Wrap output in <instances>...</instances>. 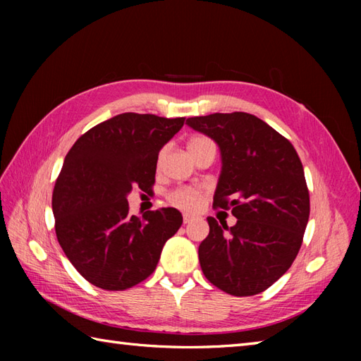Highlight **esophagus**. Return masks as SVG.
Returning <instances> with one entry per match:
<instances>
[{
	"mask_svg": "<svg viewBox=\"0 0 361 361\" xmlns=\"http://www.w3.org/2000/svg\"><path fill=\"white\" fill-rule=\"evenodd\" d=\"M192 220H194V217H190V216H185V217H183V224H185V225H189L190 221H192Z\"/></svg>",
	"mask_w": 361,
	"mask_h": 361,
	"instance_id": "obj_1",
	"label": "esophagus"
}]
</instances>
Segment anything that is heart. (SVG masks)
I'll return each mask as SVG.
<instances>
[{
  "instance_id": "obj_1",
  "label": "heart",
  "mask_w": 361,
  "mask_h": 361,
  "mask_svg": "<svg viewBox=\"0 0 361 361\" xmlns=\"http://www.w3.org/2000/svg\"><path fill=\"white\" fill-rule=\"evenodd\" d=\"M202 141H206L204 137H194V140L189 141V145L202 142ZM167 202L176 209L192 212L198 208V206H200L202 197H200V192L192 188H178L167 194Z\"/></svg>"
}]
</instances>
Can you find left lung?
Segmentation results:
<instances>
[{
    "label": "left lung",
    "mask_w": 361,
    "mask_h": 361,
    "mask_svg": "<svg viewBox=\"0 0 361 361\" xmlns=\"http://www.w3.org/2000/svg\"><path fill=\"white\" fill-rule=\"evenodd\" d=\"M220 149L214 206L233 208L231 228L208 217L198 247L203 274L234 296L267 290L293 264L309 221L310 200L293 145L255 114L214 113L186 119Z\"/></svg>",
    "instance_id": "obj_1"
}]
</instances>
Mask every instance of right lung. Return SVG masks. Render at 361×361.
<instances>
[{"mask_svg": "<svg viewBox=\"0 0 361 361\" xmlns=\"http://www.w3.org/2000/svg\"><path fill=\"white\" fill-rule=\"evenodd\" d=\"M185 118L122 113L82 135L65 157L52 194L56 234L83 278L104 290L147 279L183 216L161 208L130 216L127 195L155 183L158 153Z\"/></svg>", "mask_w": 361, "mask_h": 361, "instance_id": "add662e5", "label": "right lung"}]
</instances>
